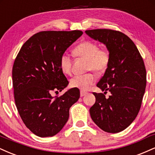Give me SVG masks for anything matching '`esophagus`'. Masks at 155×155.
I'll list each match as a JSON object with an SVG mask.
<instances>
[{
  "label": "esophagus",
  "mask_w": 155,
  "mask_h": 155,
  "mask_svg": "<svg viewBox=\"0 0 155 155\" xmlns=\"http://www.w3.org/2000/svg\"><path fill=\"white\" fill-rule=\"evenodd\" d=\"M87 93V92L81 91V92H80V96H81V97H83V96L86 95Z\"/></svg>",
  "instance_id": "34e87169"
}]
</instances>
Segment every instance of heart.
Masks as SVG:
<instances>
[{"label":"heart","instance_id":"obj_1","mask_svg":"<svg viewBox=\"0 0 155 155\" xmlns=\"http://www.w3.org/2000/svg\"><path fill=\"white\" fill-rule=\"evenodd\" d=\"M74 52L76 56L87 60V71H93L98 74L106 71L110 62V54L108 50L99 49L95 42L85 41L78 44L74 48ZM60 67L64 74H70L72 70V60L67 53H63L60 59ZM96 76L94 74L76 75L70 81L71 86L86 91L96 82Z\"/></svg>","mask_w":155,"mask_h":155}]
</instances>
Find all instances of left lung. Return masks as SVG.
<instances>
[{
  "label": "left lung",
  "instance_id": "1",
  "mask_svg": "<svg viewBox=\"0 0 155 155\" xmlns=\"http://www.w3.org/2000/svg\"><path fill=\"white\" fill-rule=\"evenodd\" d=\"M87 35L106 45L110 62L97 87L111 92H93L95 103L90 108L93 122L101 130L116 133L127 128L139 112L147 84L142 57L133 41L122 32L110 29L89 30Z\"/></svg>",
  "mask_w": 155,
  "mask_h": 155
}]
</instances>
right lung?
<instances>
[{
  "mask_svg": "<svg viewBox=\"0 0 155 155\" xmlns=\"http://www.w3.org/2000/svg\"><path fill=\"white\" fill-rule=\"evenodd\" d=\"M83 34L81 31H41L22 45L12 68L15 104L26 127L39 137H50L63 129L69 109L79 100L72 88L60 97L68 84L60 67L61 55Z\"/></svg>",
  "mask_w": 155,
  "mask_h": 155,
  "instance_id": "right-lung-1",
  "label": "right lung"
}]
</instances>
